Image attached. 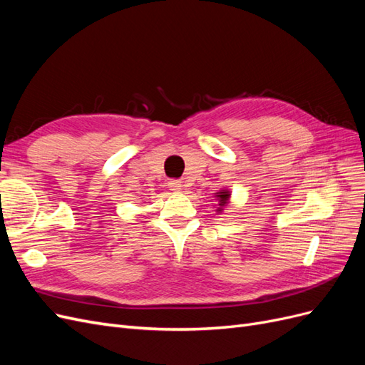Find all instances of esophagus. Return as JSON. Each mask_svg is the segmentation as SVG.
Masks as SVG:
<instances>
[{
    "label": "esophagus",
    "mask_w": 365,
    "mask_h": 365,
    "mask_svg": "<svg viewBox=\"0 0 365 365\" xmlns=\"http://www.w3.org/2000/svg\"><path fill=\"white\" fill-rule=\"evenodd\" d=\"M169 189L173 192H178L182 189V182L180 180H170L169 181Z\"/></svg>",
    "instance_id": "esophagus-1"
}]
</instances>
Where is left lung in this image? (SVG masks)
Returning <instances> with one entry per match:
<instances>
[{
    "mask_svg": "<svg viewBox=\"0 0 365 365\" xmlns=\"http://www.w3.org/2000/svg\"><path fill=\"white\" fill-rule=\"evenodd\" d=\"M216 197H217V201H219L217 212L220 213V212H222V210H224V207L228 204V200H230V192H228V190H220V192H217Z\"/></svg>",
    "mask_w": 365,
    "mask_h": 365,
    "instance_id": "obj_1",
    "label": "left lung"
}]
</instances>
